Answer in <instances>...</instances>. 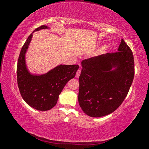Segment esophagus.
Returning a JSON list of instances; mask_svg holds the SVG:
<instances>
[{"label": "esophagus", "instance_id": "obj_1", "mask_svg": "<svg viewBox=\"0 0 149 149\" xmlns=\"http://www.w3.org/2000/svg\"><path fill=\"white\" fill-rule=\"evenodd\" d=\"M80 73H81V69H79L78 70V71H77V72H76V78H78V77L80 76Z\"/></svg>", "mask_w": 149, "mask_h": 149}]
</instances>
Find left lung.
I'll use <instances>...</instances> for the list:
<instances>
[{"label": "left lung", "mask_w": 149, "mask_h": 149, "mask_svg": "<svg viewBox=\"0 0 149 149\" xmlns=\"http://www.w3.org/2000/svg\"><path fill=\"white\" fill-rule=\"evenodd\" d=\"M78 102L90 117L116 111L127 95L134 76L132 52L123 39L118 52L82 61ZM113 68L115 69L111 70Z\"/></svg>", "instance_id": "1"}]
</instances>
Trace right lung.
Segmentation results:
<instances>
[{
	"label": "right lung",
	"mask_w": 149,
	"mask_h": 149,
	"mask_svg": "<svg viewBox=\"0 0 149 149\" xmlns=\"http://www.w3.org/2000/svg\"><path fill=\"white\" fill-rule=\"evenodd\" d=\"M47 28V26L42 25L33 32ZM32 33L22 46L19 56L17 66V85L23 100L33 109L44 111L56 105L65 85L74 78L79 66L59 65L45 74L38 76L30 73L26 66L25 54L33 36Z\"/></svg>",
	"instance_id": "right-lung-1"
}]
</instances>
